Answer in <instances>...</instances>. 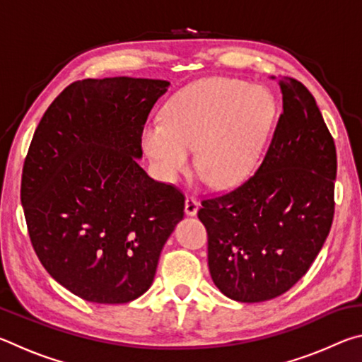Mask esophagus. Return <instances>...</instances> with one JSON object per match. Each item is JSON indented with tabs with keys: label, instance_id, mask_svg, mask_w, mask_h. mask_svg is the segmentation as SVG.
I'll list each match as a JSON object with an SVG mask.
<instances>
[{
	"label": "esophagus",
	"instance_id": "obj_1",
	"mask_svg": "<svg viewBox=\"0 0 362 362\" xmlns=\"http://www.w3.org/2000/svg\"><path fill=\"white\" fill-rule=\"evenodd\" d=\"M198 207H199V201L196 199V196L188 194L185 199V212L188 216H194V214L198 212Z\"/></svg>",
	"mask_w": 362,
	"mask_h": 362
}]
</instances>
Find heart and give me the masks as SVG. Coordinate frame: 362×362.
Returning <instances> with one entry per match:
<instances>
[{
	"label": "heart",
	"instance_id": "obj_1",
	"mask_svg": "<svg viewBox=\"0 0 362 362\" xmlns=\"http://www.w3.org/2000/svg\"><path fill=\"white\" fill-rule=\"evenodd\" d=\"M274 115L276 103L262 86L204 79L175 94L163 121L144 127L142 145L163 179L187 173L194 148L198 173L211 185H231L255 169Z\"/></svg>",
	"mask_w": 362,
	"mask_h": 362
}]
</instances>
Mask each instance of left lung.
I'll list each match as a JSON object with an SVG mask.
<instances>
[{
	"label": "left lung",
	"instance_id": "obj_1",
	"mask_svg": "<svg viewBox=\"0 0 362 362\" xmlns=\"http://www.w3.org/2000/svg\"><path fill=\"white\" fill-rule=\"evenodd\" d=\"M283 90L272 142L259 169L241 185L203 198L212 281L236 302H265L308 272L335 212L337 151L313 94L293 78Z\"/></svg>",
	"mask_w": 362,
	"mask_h": 362
}]
</instances>
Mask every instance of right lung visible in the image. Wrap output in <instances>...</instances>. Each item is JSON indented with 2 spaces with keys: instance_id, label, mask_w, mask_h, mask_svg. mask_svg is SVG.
<instances>
[{
  "instance_id": "add662e5",
  "label": "right lung",
  "mask_w": 362,
  "mask_h": 362,
  "mask_svg": "<svg viewBox=\"0 0 362 362\" xmlns=\"http://www.w3.org/2000/svg\"><path fill=\"white\" fill-rule=\"evenodd\" d=\"M169 81H75L42 115L22 169L28 236L46 272L93 303H127L155 278L185 194L137 164Z\"/></svg>"
}]
</instances>
